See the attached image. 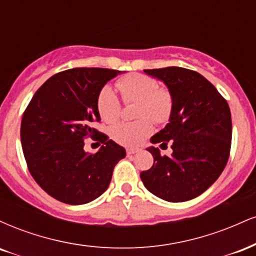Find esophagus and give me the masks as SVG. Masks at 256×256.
I'll return each instance as SVG.
<instances>
[{"instance_id":"esophagus-1","label":"esophagus","mask_w":256,"mask_h":256,"mask_svg":"<svg viewBox=\"0 0 256 256\" xmlns=\"http://www.w3.org/2000/svg\"><path fill=\"white\" fill-rule=\"evenodd\" d=\"M136 152H137V149H128V150H126V154H128V156H131V155L136 154Z\"/></svg>"}]
</instances>
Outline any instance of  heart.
<instances>
[{
	"instance_id": "obj_1",
	"label": "heart",
	"mask_w": 256,
	"mask_h": 256,
	"mask_svg": "<svg viewBox=\"0 0 256 256\" xmlns=\"http://www.w3.org/2000/svg\"><path fill=\"white\" fill-rule=\"evenodd\" d=\"M120 96L125 104L137 102L134 116L138 120L119 122L110 128V136L119 144L136 146L152 132V122L165 125L173 113V96L166 88L158 86L154 78L142 73H131L116 80ZM101 119L113 122L122 114V104L112 88L104 86L96 98Z\"/></svg>"
}]
</instances>
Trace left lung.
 Here are the masks:
<instances>
[{"label":"left lung","mask_w":256,"mask_h":256,"mask_svg":"<svg viewBox=\"0 0 256 256\" xmlns=\"http://www.w3.org/2000/svg\"><path fill=\"white\" fill-rule=\"evenodd\" d=\"M164 82L173 96V113L166 128L150 138L172 155L148 150L154 164L140 172L146 189L168 202H184L201 195L222 174L231 149L232 122L226 100L204 76L183 68L144 70Z\"/></svg>","instance_id":"left-lung-1"}]
</instances>
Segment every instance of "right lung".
Listing matches in <instances>:
<instances>
[{
    "label": "right lung",
    "instance_id": "right-lung-1",
    "mask_svg": "<svg viewBox=\"0 0 256 256\" xmlns=\"http://www.w3.org/2000/svg\"><path fill=\"white\" fill-rule=\"evenodd\" d=\"M118 71L77 67L54 74L36 91L22 114L20 138L28 171L58 201L84 204L107 190L122 146L95 128L98 92ZM102 142L91 154L84 140Z\"/></svg>",
    "mask_w": 256,
    "mask_h": 256
}]
</instances>
